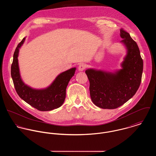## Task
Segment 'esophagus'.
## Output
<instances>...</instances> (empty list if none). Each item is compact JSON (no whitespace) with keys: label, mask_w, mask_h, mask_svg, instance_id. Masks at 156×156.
<instances>
[{"label":"esophagus","mask_w":156,"mask_h":156,"mask_svg":"<svg viewBox=\"0 0 156 156\" xmlns=\"http://www.w3.org/2000/svg\"><path fill=\"white\" fill-rule=\"evenodd\" d=\"M85 68H86V66L85 64H79V66L78 67V69L79 71H83L85 69Z\"/></svg>","instance_id":"esophagus-1"}]
</instances>
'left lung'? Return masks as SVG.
Wrapping results in <instances>:
<instances>
[{
  "label": "left lung",
  "instance_id": "left-lung-1",
  "mask_svg": "<svg viewBox=\"0 0 156 156\" xmlns=\"http://www.w3.org/2000/svg\"><path fill=\"white\" fill-rule=\"evenodd\" d=\"M121 42L127 54L122 68L114 73L89 69L85 71L89 81V92L94 104L102 109H116L129 100L139 88L143 71L139 48L130 34L120 29Z\"/></svg>",
  "mask_w": 156,
  "mask_h": 156
}]
</instances>
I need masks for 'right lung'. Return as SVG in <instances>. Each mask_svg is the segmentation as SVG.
<instances>
[{"instance_id": "obj_1", "label": "right lung", "mask_w": 156, "mask_h": 156, "mask_svg": "<svg viewBox=\"0 0 156 156\" xmlns=\"http://www.w3.org/2000/svg\"><path fill=\"white\" fill-rule=\"evenodd\" d=\"M25 38L17 45L13 56L11 74L16 90L19 97L31 106L40 111H49L57 109L64 103L66 96V88L71 78L74 75L76 68H71L60 74L53 83L44 89H34L23 82L18 64L19 48Z\"/></svg>"}]
</instances>
